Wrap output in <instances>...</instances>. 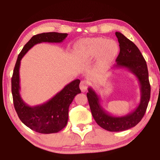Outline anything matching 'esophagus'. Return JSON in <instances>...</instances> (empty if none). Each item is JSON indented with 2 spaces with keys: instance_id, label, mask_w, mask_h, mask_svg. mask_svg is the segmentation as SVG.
Wrapping results in <instances>:
<instances>
[{
  "instance_id": "34e87169",
  "label": "esophagus",
  "mask_w": 160,
  "mask_h": 160,
  "mask_svg": "<svg viewBox=\"0 0 160 160\" xmlns=\"http://www.w3.org/2000/svg\"><path fill=\"white\" fill-rule=\"evenodd\" d=\"M88 83L87 82L86 80H82L80 82V88L81 91L82 92H86V90H88Z\"/></svg>"
}]
</instances>
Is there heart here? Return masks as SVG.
Returning <instances> with one entry per match:
<instances>
[{
  "label": "heart",
  "instance_id": "heart-1",
  "mask_svg": "<svg viewBox=\"0 0 160 160\" xmlns=\"http://www.w3.org/2000/svg\"><path fill=\"white\" fill-rule=\"evenodd\" d=\"M79 58L89 62L97 58V66L104 70L113 61L119 51V46L114 40L98 37L82 40L77 46Z\"/></svg>",
  "mask_w": 160,
  "mask_h": 160
}]
</instances>
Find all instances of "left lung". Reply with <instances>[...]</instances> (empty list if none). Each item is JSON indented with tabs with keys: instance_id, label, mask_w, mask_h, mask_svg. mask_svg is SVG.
Masks as SVG:
<instances>
[{
	"instance_id": "left-lung-1",
	"label": "left lung",
	"mask_w": 160,
	"mask_h": 160,
	"mask_svg": "<svg viewBox=\"0 0 160 160\" xmlns=\"http://www.w3.org/2000/svg\"><path fill=\"white\" fill-rule=\"evenodd\" d=\"M120 47V53L116 58V68H126L135 75L140 87V101L133 112L123 116L110 114L100 104L99 96L92 88H88L87 93L93 118L98 125L107 131L118 132L126 131L137 125L144 116L150 98V85L149 82L147 63L141 52L133 42L121 32H116Z\"/></svg>"
}]
</instances>
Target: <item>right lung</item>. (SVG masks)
I'll return each instance as SVG.
<instances>
[{"label": "right lung", "instance_id": "1", "mask_svg": "<svg viewBox=\"0 0 160 160\" xmlns=\"http://www.w3.org/2000/svg\"><path fill=\"white\" fill-rule=\"evenodd\" d=\"M66 33L47 32L32 37L18 55L11 80L13 104L22 122L33 131L40 133L58 132L65 128L68 119V109L74 97L81 92L80 80L76 79L64 87L63 90L44 104L30 107L20 96V61L26 53L35 44L42 42L61 43L67 37Z\"/></svg>", "mask_w": 160, "mask_h": 160}]
</instances>
